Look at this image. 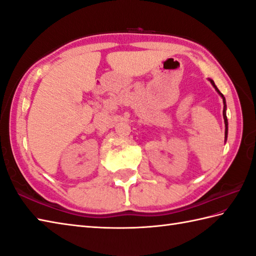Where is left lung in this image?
<instances>
[{"label":"left lung","instance_id":"obj_1","mask_svg":"<svg viewBox=\"0 0 256 256\" xmlns=\"http://www.w3.org/2000/svg\"><path fill=\"white\" fill-rule=\"evenodd\" d=\"M210 81H211V83H212V85L215 88V90H216V91L218 92V94L221 95V96L223 98V103H224V108H223V118H224V122H225V138H226V136H228V118H226V113H225V110H226V105H225V98H224V96H223V94L218 91V88L215 86V84H214V82L212 81V80H210Z\"/></svg>","mask_w":256,"mask_h":256}]
</instances>
